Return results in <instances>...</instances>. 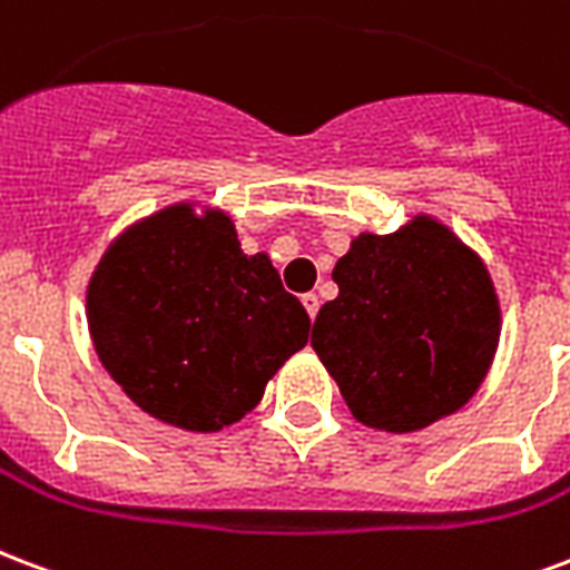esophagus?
<instances>
[{"mask_svg":"<svg viewBox=\"0 0 570 570\" xmlns=\"http://www.w3.org/2000/svg\"><path fill=\"white\" fill-rule=\"evenodd\" d=\"M302 304H304V311L311 314V320H314L316 311H320V295H316V293H304L302 295Z\"/></svg>","mask_w":570,"mask_h":570,"instance_id":"obj_1","label":"esophagus"}]
</instances>
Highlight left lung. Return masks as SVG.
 Here are the masks:
<instances>
[{
    "mask_svg": "<svg viewBox=\"0 0 570 570\" xmlns=\"http://www.w3.org/2000/svg\"><path fill=\"white\" fill-rule=\"evenodd\" d=\"M311 346L355 419L412 433L466 406L499 343L488 266L445 224L412 217L389 236L362 233L332 272Z\"/></svg>",
    "mask_w": 570,
    "mask_h": 570,
    "instance_id": "obj_1",
    "label": "left lung"
}]
</instances>
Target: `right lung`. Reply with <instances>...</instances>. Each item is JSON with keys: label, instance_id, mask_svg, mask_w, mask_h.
<instances>
[{"label": "right lung", "instance_id": "right-lung-1", "mask_svg": "<svg viewBox=\"0 0 570 570\" xmlns=\"http://www.w3.org/2000/svg\"><path fill=\"white\" fill-rule=\"evenodd\" d=\"M95 353L151 419L215 433L263 401L311 316L224 212L167 206L121 233L86 293Z\"/></svg>", "mask_w": 570, "mask_h": 570}]
</instances>
